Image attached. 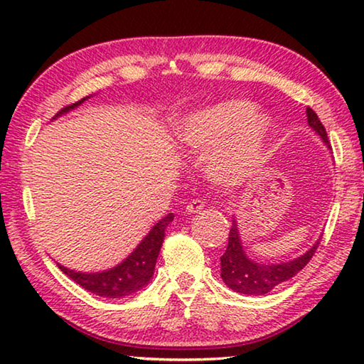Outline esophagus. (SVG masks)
Masks as SVG:
<instances>
[{
  "label": "esophagus",
  "mask_w": 364,
  "mask_h": 364,
  "mask_svg": "<svg viewBox=\"0 0 364 364\" xmlns=\"http://www.w3.org/2000/svg\"><path fill=\"white\" fill-rule=\"evenodd\" d=\"M205 207V202L202 199H193L191 202H188L186 205V212L189 213H199L202 212V208Z\"/></svg>",
  "instance_id": "1"
}]
</instances>
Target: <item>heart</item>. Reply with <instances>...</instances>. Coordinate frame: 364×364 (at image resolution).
<instances>
[{
  "label": "heart",
  "mask_w": 364,
  "mask_h": 364,
  "mask_svg": "<svg viewBox=\"0 0 364 364\" xmlns=\"http://www.w3.org/2000/svg\"><path fill=\"white\" fill-rule=\"evenodd\" d=\"M273 133L271 117L250 101L226 100L188 114L176 127V144L189 156L202 154L207 175L236 184L260 165Z\"/></svg>",
  "instance_id": "b5f03b06"
}]
</instances>
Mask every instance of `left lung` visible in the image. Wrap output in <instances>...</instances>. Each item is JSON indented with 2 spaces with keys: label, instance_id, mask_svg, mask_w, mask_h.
<instances>
[{
  "label": "left lung",
  "instance_id": "left-lung-1",
  "mask_svg": "<svg viewBox=\"0 0 364 364\" xmlns=\"http://www.w3.org/2000/svg\"><path fill=\"white\" fill-rule=\"evenodd\" d=\"M308 125L315 130L324 144L331 147L328 141V133L323 127L321 120L318 119L315 110L306 107ZM321 239V237H319ZM319 239L310 250H306L304 255L294 258L291 262L284 263H263L250 260L247 254L244 252L241 236H239L237 221L232 218V226L230 230V237H228V247L225 254L221 255V279L225 284L232 289L234 292L247 294V295H263L273 291L276 286L294 278L295 274L305 268V264L311 260L318 249Z\"/></svg>",
  "mask_w": 364,
  "mask_h": 364
}]
</instances>
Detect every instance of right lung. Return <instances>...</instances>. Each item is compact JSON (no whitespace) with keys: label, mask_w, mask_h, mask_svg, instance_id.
Returning <instances> with one entry per match:
<instances>
[{"label":"right lung","mask_w":364,"mask_h":364,"mask_svg":"<svg viewBox=\"0 0 364 364\" xmlns=\"http://www.w3.org/2000/svg\"><path fill=\"white\" fill-rule=\"evenodd\" d=\"M90 96L83 97V100L77 101L75 104L64 107L60 112L53 117L58 119L63 114L70 112L72 109L78 107L80 104L85 102ZM173 221V213H168L167 217H164L152 226V230L147 232V236L138 244V247L134 249L125 260L117 264V267L100 271V273H82V271L69 269L58 263L63 273H65L69 278L77 282L78 286H82L86 291L91 294L100 295V297L107 299H122L127 295H132L134 292L141 291V289L147 286V282L151 281L154 274V268H156V262L159 257L160 247H162L165 230L167 226Z\"/></svg>","instance_id":"obj_1"}]
</instances>
